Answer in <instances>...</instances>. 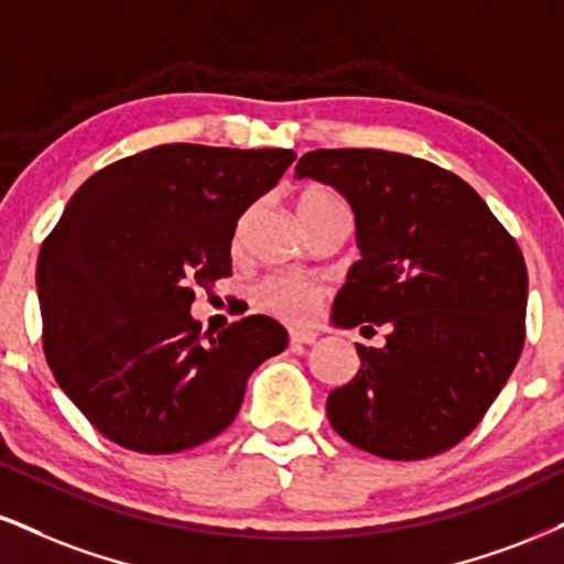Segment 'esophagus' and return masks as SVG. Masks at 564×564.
Listing matches in <instances>:
<instances>
[{
    "instance_id": "1",
    "label": "esophagus",
    "mask_w": 564,
    "mask_h": 564,
    "mask_svg": "<svg viewBox=\"0 0 564 564\" xmlns=\"http://www.w3.org/2000/svg\"><path fill=\"white\" fill-rule=\"evenodd\" d=\"M289 338H291V344H315L317 341V334H315V330L291 328L289 330Z\"/></svg>"
}]
</instances>
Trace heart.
Segmentation results:
<instances>
[{"label": "heart", "instance_id": "obj_1", "mask_svg": "<svg viewBox=\"0 0 564 564\" xmlns=\"http://www.w3.org/2000/svg\"><path fill=\"white\" fill-rule=\"evenodd\" d=\"M330 207H341L338 196L328 188H304V192L296 196V215L300 220L312 215H321ZM243 228V220L239 226V234ZM323 300V286L315 281H307V278H273L260 289V304L264 310L275 312V315L286 317L291 323H304L315 315L317 304Z\"/></svg>", "mask_w": 564, "mask_h": 564}]
</instances>
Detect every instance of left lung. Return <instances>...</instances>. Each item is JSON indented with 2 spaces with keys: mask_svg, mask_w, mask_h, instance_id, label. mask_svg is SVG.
Masks as SVG:
<instances>
[{
  "mask_svg": "<svg viewBox=\"0 0 564 564\" xmlns=\"http://www.w3.org/2000/svg\"><path fill=\"white\" fill-rule=\"evenodd\" d=\"M296 178L334 186L355 213L359 260L330 323L389 328L381 349L357 344V376L325 402L330 425L376 457L446 452L480 423L520 359V247L476 188L410 154L315 149Z\"/></svg>",
  "mask_w": 564,
  "mask_h": 564,
  "instance_id": "8db88e82",
  "label": "left lung"
}]
</instances>
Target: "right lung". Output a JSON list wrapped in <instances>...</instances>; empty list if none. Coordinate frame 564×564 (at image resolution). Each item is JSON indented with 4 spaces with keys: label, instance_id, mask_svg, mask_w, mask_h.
I'll return each mask as SVG.
<instances>
[{
    "label": "right lung",
    "instance_id": "add662e5",
    "mask_svg": "<svg viewBox=\"0 0 564 564\" xmlns=\"http://www.w3.org/2000/svg\"><path fill=\"white\" fill-rule=\"evenodd\" d=\"M296 160L291 149L162 144L94 173L42 243L44 355L115 444L173 454L234 423L249 376L289 334L249 315L202 338L196 289L230 275L236 223Z\"/></svg>",
    "mask_w": 564,
    "mask_h": 564
}]
</instances>
